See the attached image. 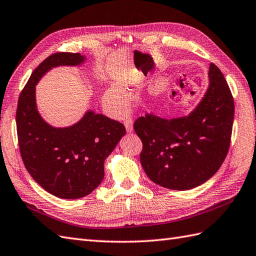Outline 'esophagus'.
<instances>
[{"label":"esophagus","mask_w":256,"mask_h":256,"mask_svg":"<svg viewBox=\"0 0 256 256\" xmlns=\"http://www.w3.org/2000/svg\"><path fill=\"white\" fill-rule=\"evenodd\" d=\"M124 126H126L128 133L133 132V122H132V120H130V118H128V120L124 121Z\"/></svg>","instance_id":"34e87169"}]
</instances>
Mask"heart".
<instances>
[{"instance_id": "b5f03b06", "label": "heart", "mask_w": 256, "mask_h": 256, "mask_svg": "<svg viewBox=\"0 0 256 256\" xmlns=\"http://www.w3.org/2000/svg\"><path fill=\"white\" fill-rule=\"evenodd\" d=\"M130 92L126 89L111 87L104 92V101L106 106L116 114H123L128 110Z\"/></svg>"}]
</instances>
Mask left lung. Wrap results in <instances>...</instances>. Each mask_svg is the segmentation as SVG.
Masks as SVG:
<instances>
[{"instance_id":"8db88e82","label":"left lung","mask_w":256,"mask_h":256,"mask_svg":"<svg viewBox=\"0 0 256 256\" xmlns=\"http://www.w3.org/2000/svg\"><path fill=\"white\" fill-rule=\"evenodd\" d=\"M204 97L188 116L166 118L152 114L134 123L142 142L140 164L158 186L184 191L216 174L227 156L234 104L222 73L210 63Z\"/></svg>"}]
</instances>
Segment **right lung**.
<instances>
[{"label":"right lung","instance_id":"right-lung-1","mask_svg":"<svg viewBox=\"0 0 256 256\" xmlns=\"http://www.w3.org/2000/svg\"><path fill=\"white\" fill-rule=\"evenodd\" d=\"M86 56L58 52L39 64L28 80L16 111L17 136L24 164L46 192L65 200L90 194L104 180V164L126 135L122 123L88 110L68 128H54L41 118L36 104V85L48 70L77 66Z\"/></svg>","mask_w":256,"mask_h":256}]
</instances>
